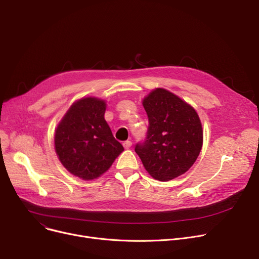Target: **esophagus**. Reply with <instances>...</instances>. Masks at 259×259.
Instances as JSON below:
<instances>
[{
    "mask_svg": "<svg viewBox=\"0 0 259 259\" xmlns=\"http://www.w3.org/2000/svg\"><path fill=\"white\" fill-rule=\"evenodd\" d=\"M122 146H124L125 149H129L132 146V142L131 141H126V142L122 143Z\"/></svg>",
    "mask_w": 259,
    "mask_h": 259,
    "instance_id": "34e87169",
    "label": "esophagus"
}]
</instances>
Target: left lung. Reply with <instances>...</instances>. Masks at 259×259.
<instances>
[{"mask_svg":"<svg viewBox=\"0 0 259 259\" xmlns=\"http://www.w3.org/2000/svg\"><path fill=\"white\" fill-rule=\"evenodd\" d=\"M149 118L147 138L135 146L147 172L168 182L186 173L197 159L203 130L195 109L178 95L155 88L143 100Z\"/></svg>","mask_w":259,"mask_h":259,"instance_id":"8db88e82","label":"left lung"}]
</instances>
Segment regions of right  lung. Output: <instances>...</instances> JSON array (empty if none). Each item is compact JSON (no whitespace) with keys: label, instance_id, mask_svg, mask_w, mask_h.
Segmentation results:
<instances>
[{"label":"right lung","instance_id":"right-lung-1","mask_svg":"<svg viewBox=\"0 0 259 259\" xmlns=\"http://www.w3.org/2000/svg\"><path fill=\"white\" fill-rule=\"evenodd\" d=\"M104 100L87 97L74 102L54 133V148L62 165L84 181L100 178L124 151L104 117Z\"/></svg>","mask_w":259,"mask_h":259}]
</instances>
